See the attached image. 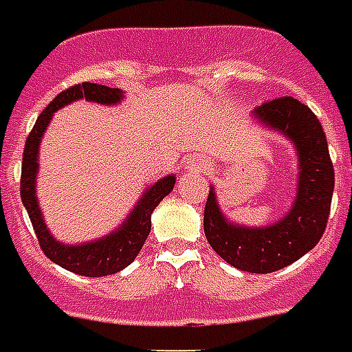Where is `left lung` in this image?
Instances as JSON below:
<instances>
[{"label":"left lung","instance_id":"1","mask_svg":"<svg viewBox=\"0 0 352 352\" xmlns=\"http://www.w3.org/2000/svg\"><path fill=\"white\" fill-rule=\"evenodd\" d=\"M283 131L300 153L298 199L283 220L261 229L235 228L221 216L214 191L204 204V235L214 252L248 273H273L305 256L324 235L333 193V163L322 124L311 109L292 96L267 100L254 111Z\"/></svg>","mask_w":352,"mask_h":352}]
</instances>
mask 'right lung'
Wrapping results in <instances>:
<instances>
[{
  "label": "right lung",
  "mask_w": 352,
  "mask_h": 352,
  "mask_svg": "<svg viewBox=\"0 0 352 352\" xmlns=\"http://www.w3.org/2000/svg\"><path fill=\"white\" fill-rule=\"evenodd\" d=\"M121 91L119 89H109L106 85L98 83H77L72 85L69 89L62 91L54 100L41 111L37 117L34 129L30 131L24 146V155H22V174H21V197L22 203L28 210L30 221L36 231L37 243L41 246L43 254L60 267L68 269L72 273L83 276H106L113 275L126 265H131L134 258L138 256L142 246L146 243L151 229V212L164 197L168 195L174 188V176H166L161 182L144 193L140 203L129 216V220L123 228L116 231L113 235L104 236L98 243L81 244V246H64L56 243L49 231L45 228L43 218L39 214L36 201V174H37V151H39V142L43 136L47 124L51 121L52 113L62 106L77 98L98 102V104H116L121 100Z\"/></svg>",
  "instance_id": "obj_1"
}]
</instances>
